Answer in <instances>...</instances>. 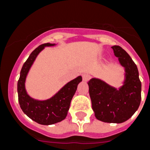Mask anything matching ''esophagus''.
Instances as JSON below:
<instances>
[{
    "instance_id": "esophagus-1",
    "label": "esophagus",
    "mask_w": 150,
    "mask_h": 150,
    "mask_svg": "<svg viewBox=\"0 0 150 150\" xmlns=\"http://www.w3.org/2000/svg\"><path fill=\"white\" fill-rule=\"evenodd\" d=\"M82 77H83V80L86 82V81H88L90 77V75L89 74H83L82 75Z\"/></svg>"
}]
</instances>
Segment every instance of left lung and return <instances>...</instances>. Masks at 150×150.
<instances>
[{
    "label": "left lung",
    "mask_w": 150,
    "mask_h": 150,
    "mask_svg": "<svg viewBox=\"0 0 150 150\" xmlns=\"http://www.w3.org/2000/svg\"><path fill=\"white\" fill-rule=\"evenodd\" d=\"M114 55L125 68V79L119 90L97 78L90 79L89 86L93 110L96 118L104 122L121 123L138 110L141 101V82L137 65L120 46H112Z\"/></svg>",
    "instance_id": "obj_1"
}]
</instances>
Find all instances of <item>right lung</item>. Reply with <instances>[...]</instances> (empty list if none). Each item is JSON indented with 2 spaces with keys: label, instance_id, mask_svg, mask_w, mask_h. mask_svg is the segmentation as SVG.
<instances>
[{
  "label": "right lung",
  "instance_id": "right-lung-1",
  "mask_svg": "<svg viewBox=\"0 0 150 150\" xmlns=\"http://www.w3.org/2000/svg\"><path fill=\"white\" fill-rule=\"evenodd\" d=\"M54 45L55 44L47 43L36 48L23 64L17 82L18 101L22 111L32 120L41 125L54 124L66 118L77 85L82 81V76H77L65 84L55 95L45 100H35L28 94L25 89V81L32 64L45 47Z\"/></svg>",
  "mask_w": 150,
  "mask_h": 150
}]
</instances>
